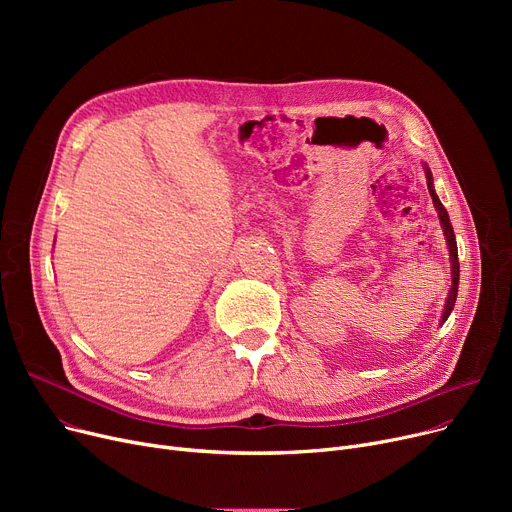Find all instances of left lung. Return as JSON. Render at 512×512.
Here are the masks:
<instances>
[{"instance_id": "left-lung-1", "label": "left lung", "mask_w": 512, "mask_h": 512, "mask_svg": "<svg viewBox=\"0 0 512 512\" xmlns=\"http://www.w3.org/2000/svg\"><path fill=\"white\" fill-rule=\"evenodd\" d=\"M425 178H427V188H429V195H432V201H434V207L438 211V218L442 222V230H444V236H446V245H448V251H450V272H452V286H450V292H448V299H446V305H444V311H442V324L448 319L450 311L454 309V303H456V294H459V251H456V238H454V230H452V224H450V218H448V211L446 207L440 203L436 191H434V178H432V172H429V168H425Z\"/></svg>"}]
</instances>
